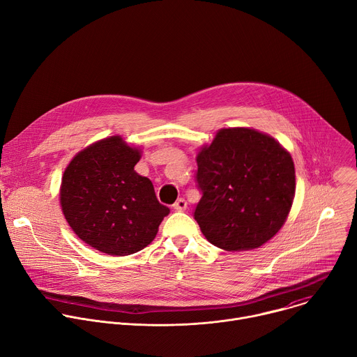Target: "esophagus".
<instances>
[{
  "label": "esophagus",
  "mask_w": 357,
  "mask_h": 357,
  "mask_svg": "<svg viewBox=\"0 0 357 357\" xmlns=\"http://www.w3.org/2000/svg\"><path fill=\"white\" fill-rule=\"evenodd\" d=\"M186 208H188L186 200L182 199V197H179V199L174 203V209L178 211V212H183V211H186Z\"/></svg>",
  "instance_id": "34e87169"
}]
</instances>
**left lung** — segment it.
I'll return each mask as SVG.
<instances>
[{
  "mask_svg": "<svg viewBox=\"0 0 357 357\" xmlns=\"http://www.w3.org/2000/svg\"><path fill=\"white\" fill-rule=\"evenodd\" d=\"M196 162L202 197L193 216L209 243L245 251L278 233L295 196L294 161L278 141L252 128H222Z\"/></svg>",
  "mask_w": 357,
  "mask_h": 357,
  "instance_id": "left-lung-1",
  "label": "left lung"
}]
</instances>
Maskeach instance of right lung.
I'll use <instances>...</instances> for the list:
<instances>
[{"instance_id":"right-lung-1","label":"right lung","mask_w":357,"mask_h":357,"mask_svg":"<svg viewBox=\"0 0 357 357\" xmlns=\"http://www.w3.org/2000/svg\"><path fill=\"white\" fill-rule=\"evenodd\" d=\"M139 158L138 148L113 135L76 154L62 178L65 219L80 240L109 256L146 247L169 213L152 182L134 171Z\"/></svg>"}]
</instances>
